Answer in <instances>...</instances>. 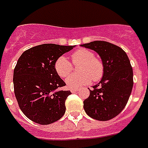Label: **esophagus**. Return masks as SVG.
<instances>
[{
    "label": "esophagus",
    "mask_w": 148,
    "mask_h": 148,
    "mask_svg": "<svg viewBox=\"0 0 148 148\" xmlns=\"http://www.w3.org/2000/svg\"><path fill=\"white\" fill-rule=\"evenodd\" d=\"M79 89H77V88H71V91L72 93H74L76 92V91H77Z\"/></svg>",
    "instance_id": "esophagus-1"
}]
</instances>
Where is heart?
I'll return each mask as SVG.
<instances>
[{"label": "heart", "instance_id": "obj_1", "mask_svg": "<svg viewBox=\"0 0 148 148\" xmlns=\"http://www.w3.org/2000/svg\"><path fill=\"white\" fill-rule=\"evenodd\" d=\"M73 64H80L78 74H71L66 79L70 88H78L94 81H100L103 75V64L100 59L95 58L93 51L85 48L75 51L71 54ZM72 64L64 56H60L54 64V69L60 77H66L72 71Z\"/></svg>", "mask_w": 148, "mask_h": 148}]
</instances>
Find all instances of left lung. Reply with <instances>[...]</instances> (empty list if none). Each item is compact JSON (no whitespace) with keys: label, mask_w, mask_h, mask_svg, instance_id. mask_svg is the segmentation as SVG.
Segmentation results:
<instances>
[{"label":"left lung","mask_w":148,"mask_h":148,"mask_svg":"<svg viewBox=\"0 0 148 148\" xmlns=\"http://www.w3.org/2000/svg\"><path fill=\"white\" fill-rule=\"evenodd\" d=\"M81 47L93 50L101 57L103 75L90 90L84 109L94 119L106 121L115 117L125 108L133 88V69L124 50L107 41L96 40Z\"/></svg>","instance_id":"8db88e82"}]
</instances>
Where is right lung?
<instances>
[{"label": "right lung", "instance_id": "1", "mask_svg": "<svg viewBox=\"0 0 148 148\" xmlns=\"http://www.w3.org/2000/svg\"><path fill=\"white\" fill-rule=\"evenodd\" d=\"M74 46L44 44L22 53L14 70V95L21 110L32 121L46 125L64 114L65 101L71 93L60 90L66 85L54 64Z\"/></svg>", "mask_w": 148, "mask_h": 148}]
</instances>
